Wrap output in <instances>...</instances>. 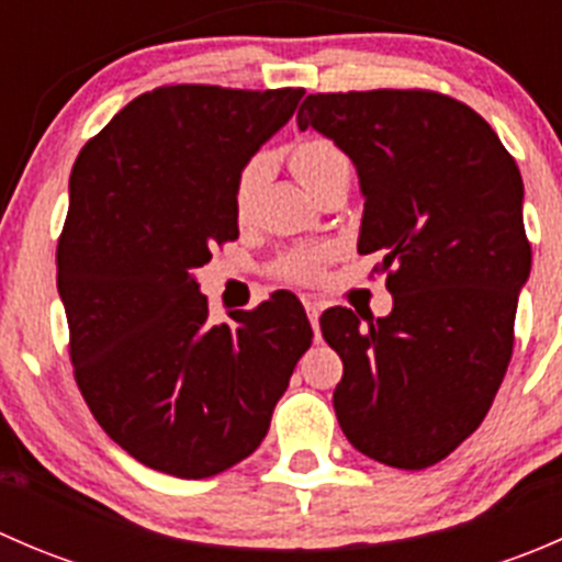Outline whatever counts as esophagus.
Wrapping results in <instances>:
<instances>
[{"label":"esophagus","instance_id":"1","mask_svg":"<svg viewBox=\"0 0 562 562\" xmlns=\"http://www.w3.org/2000/svg\"><path fill=\"white\" fill-rule=\"evenodd\" d=\"M304 310H307V317H310V323H313V328L317 326V317H321V310H323V304L317 302V299H304Z\"/></svg>","mask_w":562,"mask_h":562}]
</instances>
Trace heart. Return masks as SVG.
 <instances>
[{
  "mask_svg": "<svg viewBox=\"0 0 562 562\" xmlns=\"http://www.w3.org/2000/svg\"><path fill=\"white\" fill-rule=\"evenodd\" d=\"M288 162H291V171L299 176L304 187H307L313 195L328 187L331 181L348 179L353 173V162H350L348 151L337 144V140L326 138V135H307V138H299L296 144H291L288 149ZM266 162L263 157H252V160L245 162L239 176H236L234 187V209L236 217L247 220L249 212L255 206V198H258L260 184H263ZM334 258V247H299L291 249L288 255H282L277 260L274 271L288 282H302V285H310V282H317L323 277V269H326L328 260Z\"/></svg>",
  "mask_w": 562,
  "mask_h": 562,
  "instance_id": "1",
  "label": "heart"
}]
</instances>
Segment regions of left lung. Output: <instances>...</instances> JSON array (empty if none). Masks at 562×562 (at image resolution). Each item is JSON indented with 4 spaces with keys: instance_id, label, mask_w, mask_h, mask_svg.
<instances>
[{
    "instance_id": "8db88e82",
    "label": "left lung",
    "mask_w": 562,
    "mask_h": 562,
    "mask_svg": "<svg viewBox=\"0 0 562 562\" xmlns=\"http://www.w3.org/2000/svg\"><path fill=\"white\" fill-rule=\"evenodd\" d=\"M296 122L353 160L359 252H381L394 296L378 321L323 313L345 367L334 413L361 454L424 470L479 429L506 378L532 258L522 176L484 116L429 89L310 94Z\"/></svg>"
}]
</instances>
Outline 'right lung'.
Returning <instances> with one entry per match:
<instances>
[{
  "mask_svg": "<svg viewBox=\"0 0 562 562\" xmlns=\"http://www.w3.org/2000/svg\"><path fill=\"white\" fill-rule=\"evenodd\" d=\"M302 94L157 87L72 166L56 247L72 375L108 438L146 468L209 479L252 454L313 345L291 293L214 326L192 277L239 239L236 176Z\"/></svg>",
  "mask_w": 562,
  "mask_h": 562,
  "instance_id": "add662e5",
  "label": "right lung"
}]
</instances>
